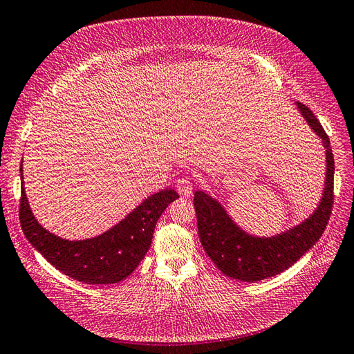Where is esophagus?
<instances>
[{"label":"esophagus","mask_w":354,"mask_h":354,"mask_svg":"<svg viewBox=\"0 0 354 354\" xmlns=\"http://www.w3.org/2000/svg\"><path fill=\"white\" fill-rule=\"evenodd\" d=\"M176 187H177V192H178V194H180L181 196H185V198L192 196V192H194V185H192L190 178H187V177L180 178V180L177 181Z\"/></svg>","instance_id":"esophagus-1"}]
</instances>
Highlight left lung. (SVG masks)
Segmentation results:
<instances>
[{"instance_id":"8db88e82","label":"left lung","mask_w":354,"mask_h":354,"mask_svg":"<svg viewBox=\"0 0 354 354\" xmlns=\"http://www.w3.org/2000/svg\"><path fill=\"white\" fill-rule=\"evenodd\" d=\"M312 130L322 138L326 151V178L322 199L301 224L270 238L243 232L220 202L205 192H195L198 233L203 250L224 274L243 282H257L282 273L297 263L322 236L334 203V155L329 137L307 106L297 103Z\"/></svg>"}]
</instances>
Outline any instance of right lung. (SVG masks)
<instances>
[{"label":"right lung","instance_id":"right-lung-1","mask_svg":"<svg viewBox=\"0 0 354 354\" xmlns=\"http://www.w3.org/2000/svg\"><path fill=\"white\" fill-rule=\"evenodd\" d=\"M20 180L19 218L26 239L57 270L90 285L116 283L130 276L151 248L160 214L178 198L174 189H164L149 196L103 234L84 241H68L50 233L35 220L25 194L22 165Z\"/></svg>","mask_w":354,"mask_h":354}]
</instances>
